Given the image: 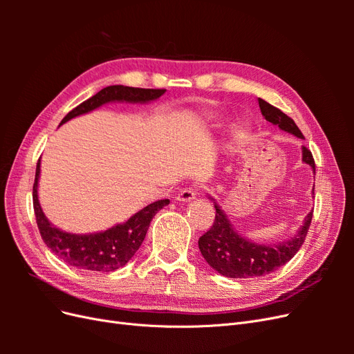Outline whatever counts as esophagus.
Here are the masks:
<instances>
[{
	"label": "esophagus",
	"instance_id": "obj_1",
	"mask_svg": "<svg viewBox=\"0 0 354 354\" xmlns=\"http://www.w3.org/2000/svg\"><path fill=\"white\" fill-rule=\"evenodd\" d=\"M196 198V192H195V189H190V187H187V189H183L178 194V196H177V201H180V202H190V201H194Z\"/></svg>",
	"mask_w": 354,
	"mask_h": 354
}]
</instances>
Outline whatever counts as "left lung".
<instances>
[{
    "label": "left lung",
    "instance_id": "1",
    "mask_svg": "<svg viewBox=\"0 0 354 354\" xmlns=\"http://www.w3.org/2000/svg\"><path fill=\"white\" fill-rule=\"evenodd\" d=\"M259 104L266 121L277 125L282 131H286L298 138H304L295 122L282 111L274 108V106L263 99H259ZM301 152L303 162L312 167L315 173L316 168L312 152L306 146L301 147ZM208 198L214 202L216 220H214L211 229L199 238V250L203 259L214 270L226 277H233V279H250V277L264 276L285 266L297 254V251L301 248L313 217V211H310L304 218L303 226L297 230V234H294L291 239L279 242L277 245L257 243L246 239L234 230L226 212L221 209L216 199L211 196Z\"/></svg>",
    "mask_w": 354,
    "mask_h": 354
}]
</instances>
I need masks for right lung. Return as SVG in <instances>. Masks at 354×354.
Wrapping results in <instances>:
<instances>
[{
	"mask_svg": "<svg viewBox=\"0 0 354 354\" xmlns=\"http://www.w3.org/2000/svg\"><path fill=\"white\" fill-rule=\"evenodd\" d=\"M167 90H153V88H134L124 87V85H111L94 94L88 100L82 102L77 108L72 109L60 125L68 122L75 116L88 113L100 106L111 102H128V103H149L159 99ZM39 160L37 164L35 183L32 198H34V211L37 217V224L44 243L51 250V252L57 255L62 261L77 269L90 270V272H113L121 269L130 261L137 250L145 241V236L155 214L168 205V199H160L136 212L125 223L115 224L113 227L87 233L77 234L60 230L48 221L46 214L38 201V180H39Z\"/></svg>",
	"mask_w": 354,
	"mask_h": 354,
	"instance_id": "obj_1",
	"label": "right lung"
}]
</instances>
